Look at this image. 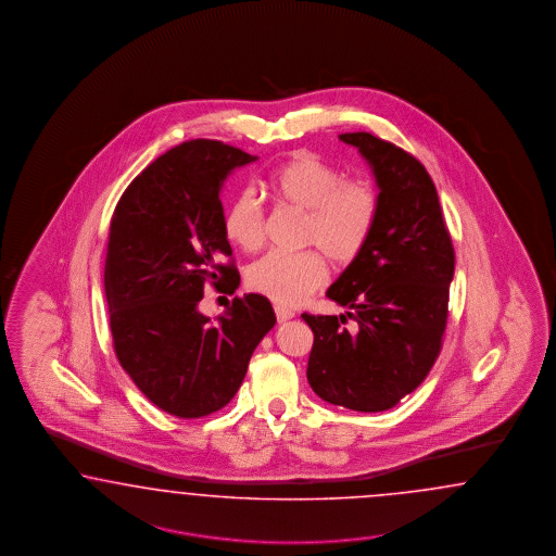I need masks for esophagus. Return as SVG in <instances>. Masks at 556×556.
Returning <instances> with one entry per match:
<instances>
[{
    "label": "esophagus",
    "mask_w": 556,
    "mask_h": 556,
    "mask_svg": "<svg viewBox=\"0 0 556 556\" xmlns=\"http://www.w3.org/2000/svg\"><path fill=\"white\" fill-rule=\"evenodd\" d=\"M275 316H277L279 324H283V321L291 320L295 314L291 309L283 307V305H275Z\"/></svg>",
    "instance_id": "obj_1"
}]
</instances>
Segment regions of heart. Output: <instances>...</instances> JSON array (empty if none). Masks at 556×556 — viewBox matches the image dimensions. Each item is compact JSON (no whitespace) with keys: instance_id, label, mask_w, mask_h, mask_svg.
Here are the masks:
<instances>
[{"instance_id":"1","label":"heart","mask_w":556,"mask_h":556,"mask_svg":"<svg viewBox=\"0 0 556 556\" xmlns=\"http://www.w3.org/2000/svg\"><path fill=\"white\" fill-rule=\"evenodd\" d=\"M273 198L305 212L300 253L265 254L249 267V287L281 305H298L328 281L324 254L338 265L356 261L369 244L379 219V195L363 179H344L340 168L303 152L269 179ZM267 216L251 189L238 191L224 214V235L244 253L265 242Z\"/></svg>"}]
</instances>
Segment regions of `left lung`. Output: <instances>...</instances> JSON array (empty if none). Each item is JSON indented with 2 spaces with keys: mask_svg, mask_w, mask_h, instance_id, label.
I'll return each mask as SVG.
<instances>
[{
  "mask_svg": "<svg viewBox=\"0 0 556 556\" xmlns=\"http://www.w3.org/2000/svg\"><path fill=\"white\" fill-rule=\"evenodd\" d=\"M370 165L379 219L367 249L326 291L346 307L309 316L307 381L328 404L386 412L420 386L437 363L448 318L455 249L437 187L416 156L369 132L340 135ZM357 321L353 331L343 324Z\"/></svg>",
  "mask_w": 556,
  "mask_h": 556,
  "instance_id": "1",
  "label": "left lung"
}]
</instances>
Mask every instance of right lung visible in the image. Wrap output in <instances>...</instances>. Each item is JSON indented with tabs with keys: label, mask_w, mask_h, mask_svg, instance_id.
<instances>
[{
	"label": "right lung",
	"mask_w": 556,
	"mask_h": 556,
	"mask_svg": "<svg viewBox=\"0 0 556 556\" xmlns=\"http://www.w3.org/2000/svg\"><path fill=\"white\" fill-rule=\"evenodd\" d=\"M256 156L218 140H187L161 154L122 193L103 270L114 351L152 404L203 418L230 404L256 344L275 326L267 298L228 302L212 324L198 309L207 283L235 293L240 275L224 235L219 191Z\"/></svg>",
	"instance_id": "add662e5"
}]
</instances>
